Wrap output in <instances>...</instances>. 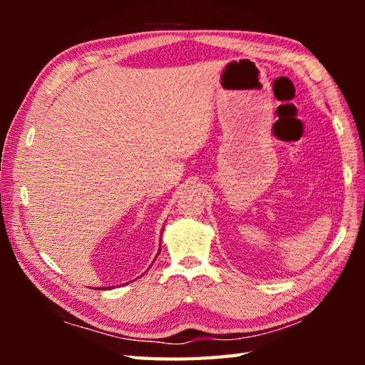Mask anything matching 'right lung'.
Wrapping results in <instances>:
<instances>
[{"label":"right lung","mask_w":365,"mask_h":365,"mask_svg":"<svg viewBox=\"0 0 365 365\" xmlns=\"http://www.w3.org/2000/svg\"><path fill=\"white\" fill-rule=\"evenodd\" d=\"M159 251H160V250H159ZM158 255H159V252H158ZM156 257H158V256H156Z\"/></svg>","instance_id":"add662e5"}]
</instances>
